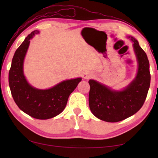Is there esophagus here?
Wrapping results in <instances>:
<instances>
[{"instance_id": "obj_1", "label": "esophagus", "mask_w": 158, "mask_h": 158, "mask_svg": "<svg viewBox=\"0 0 158 158\" xmlns=\"http://www.w3.org/2000/svg\"><path fill=\"white\" fill-rule=\"evenodd\" d=\"M92 76H93V74L91 73H90V72H85V73H84V74H83V77H84V78L85 79L90 78Z\"/></svg>"}]
</instances>
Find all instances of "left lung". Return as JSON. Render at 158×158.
<instances>
[{
    "instance_id": "obj_1",
    "label": "left lung",
    "mask_w": 158,
    "mask_h": 158,
    "mask_svg": "<svg viewBox=\"0 0 158 158\" xmlns=\"http://www.w3.org/2000/svg\"><path fill=\"white\" fill-rule=\"evenodd\" d=\"M133 43L138 63L137 75L130 84L116 90L95 80L90 79L89 106L93 114L102 121H121L139 110L146 98L151 83L149 61L145 52L132 36H127Z\"/></svg>"
}]
</instances>
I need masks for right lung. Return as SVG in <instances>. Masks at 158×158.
<instances>
[{"mask_svg": "<svg viewBox=\"0 0 158 158\" xmlns=\"http://www.w3.org/2000/svg\"><path fill=\"white\" fill-rule=\"evenodd\" d=\"M39 33V31L32 32L16 50L9 71V85L12 98L21 111L35 118L46 120L58 116L64 110L69 95L81 78L65 80L44 90L28 84L23 74V61L31 39Z\"/></svg>", "mask_w": 158, "mask_h": 158, "instance_id": "right-lung-1", "label": "right lung"}]
</instances>
